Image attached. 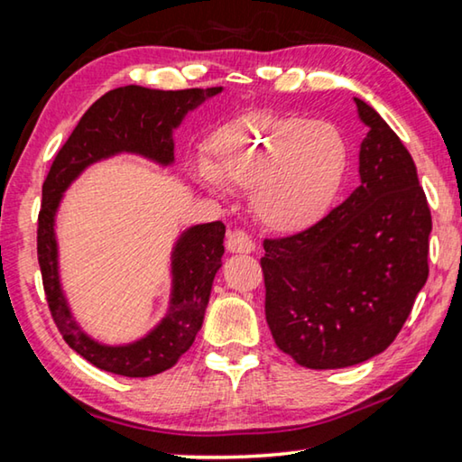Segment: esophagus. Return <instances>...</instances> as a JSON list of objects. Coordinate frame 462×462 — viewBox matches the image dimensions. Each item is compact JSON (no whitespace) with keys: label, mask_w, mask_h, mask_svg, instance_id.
I'll return each instance as SVG.
<instances>
[{"label":"esophagus","mask_w":462,"mask_h":462,"mask_svg":"<svg viewBox=\"0 0 462 462\" xmlns=\"http://www.w3.org/2000/svg\"><path fill=\"white\" fill-rule=\"evenodd\" d=\"M226 248H228L230 253H253L254 240L246 230H234L228 234Z\"/></svg>","instance_id":"obj_1"}]
</instances>
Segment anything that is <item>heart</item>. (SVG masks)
<instances>
[{"mask_svg":"<svg viewBox=\"0 0 462 462\" xmlns=\"http://www.w3.org/2000/svg\"><path fill=\"white\" fill-rule=\"evenodd\" d=\"M348 143L334 122L248 112L208 140L206 171L217 181L253 189V209L269 228L316 222L338 193Z\"/></svg>","mask_w":462,"mask_h":462,"instance_id":"obj_1","label":"heart"}]
</instances>
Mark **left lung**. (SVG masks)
I'll return each mask as SVG.
<instances>
[{
  "label": "left lung",
  "instance_id": "8db88e82",
  "mask_svg": "<svg viewBox=\"0 0 462 462\" xmlns=\"http://www.w3.org/2000/svg\"><path fill=\"white\" fill-rule=\"evenodd\" d=\"M355 101L369 126L361 185L308 230L263 242L273 340L308 369H342L383 353L428 279L432 216L416 165L387 122Z\"/></svg>",
  "mask_w": 462,
  "mask_h": 462
}]
</instances>
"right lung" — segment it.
<instances>
[{
  "mask_svg": "<svg viewBox=\"0 0 462 462\" xmlns=\"http://www.w3.org/2000/svg\"><path fill=\"white\" fill-rule=\"evenodd\" d=\"M220 91L222 88L161 91L140 85L107 91L83 114L44 179L38 214V264L46 301L65 342L101 371L122 377H152L171 369L189 350L201 328L214 277L222 267L226 226L198 224L181 234L171 256L173 291L167 316L144 338L124 346H107L81 330L60 289L54 216L62 193L93 162L120 152L171 165L175 161L173 130L187 112Z\"/></svg>",
  "mask_w": 462,
  "mask_h": 462,
  "instance_id": "add662e5",
  "label": "right lung"
}]
</instances>
